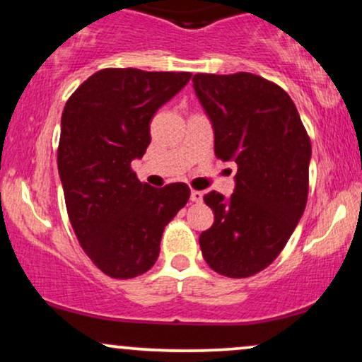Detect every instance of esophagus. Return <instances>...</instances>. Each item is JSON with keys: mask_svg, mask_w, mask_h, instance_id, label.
Segmentation results:
<instances>
[{"mask_svg": "<svg viewBox=\"0 0 362 362\" xmlns=\"http://www.w3.org/2000/svg\"><path fill=\"white\" fill-rule=\"evenodd\" d=\"M190 201H192V202H201L202 201V192H201V190H192V192H190Z\"/></svg>", "mask_w": 362, "mask_h": 362, "instance_id": "obj_1", "label": "esophagus"}]
</instances>
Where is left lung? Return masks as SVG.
I'll return each instance as SVG.
<instances>
[{"instance_id": "1", "label": "left lung", "mask_w": 362, "mask_h": 362, "mask_svg": "<svg viewBox=\"0 0 362 362\" xmlns=\"http://www.w3.org/2000/svg\"><path fill=\"white\" fill-rule=\"evenodd\" d=\"M192 81L216 156L238 167L230 199L204 195L214 223L199 236L202 257L221 276L250 277L277 259L305 211L308 132L289 95L265 78L197 73Z\"/></svg>"}]
</instances>
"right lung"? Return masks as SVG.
I'll list each match as a JSON object with an SVG mask.
<instances>
[{"instance_id": "add662e5", "label": "right lung", "mask_w": 362, "mask_h": 362, "mask_svg": "<svg viewBox=\"0 0 362 362\" xmlns=\"http://www.w3.org/2000/svg\"><path fill=\"white\" fill-rule=\"evenodd\" d=\"M190 76L100 69L62 110L57 168L69 221L86 255L114 279H132L155 265L165 226L190 197L187 184L155 189L131 168L149 146L153 115Z\"/></svg>"}]
</instances>
